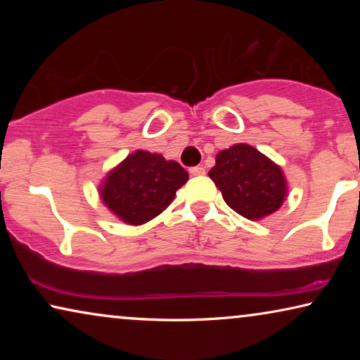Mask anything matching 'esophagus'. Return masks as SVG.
I'll return each instance as SVG.
<instances>
[{
    "instance_id": "obj_1",
    "label": "esophagus",
    "mask_w": 360,
    "mask_h": 360,
    "mask_svg": "<svg viewBox=\"0 0 360 360\" xmlns=\"http://www.w3.org/2000/svg\"><path fill=\"white\" fill-rule=\"evenodd\" d=\"M190 174L193 175V176H200V175H205V169L203 167H191L190 169Z\"/></svg>"
}]
</instances>
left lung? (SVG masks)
I'll use <instances>...</instances> for the list:
<instances>
[{
    "label": "left lung",
    "instance_id": "left-lung-1",
    "mask_svg": "<svg viewBox=\"0 0 360 360\" xmlns=\"http://www.w3.org/2000/svg\"><path fill=\"white\" fill-rule=\"evenodd\" d=\"M208 175L226 205L250 221L275 213L288 195L282 169L249 144H234L218 152Z\"/></svg>",
    "mask_w": 360,
    "mask_h": 360
}]
</instances>
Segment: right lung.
Listing matches in <instances>:
<instances>
[{"label":"right lung","instance_id":"1","mask_svg":"<svg viewBox=\"0 0 360 360\" xmlns=\"http://www.w3.org/2000/svg\"><path fill=\"white\" fill-rule=\"evenodd\" d=\"M188 180V172L175 160L147 150H136L108 172L100 198L112 214L131 226L159 216Z\"/></svg>","mask_w":360,"mask_h":360}]
</instances>
